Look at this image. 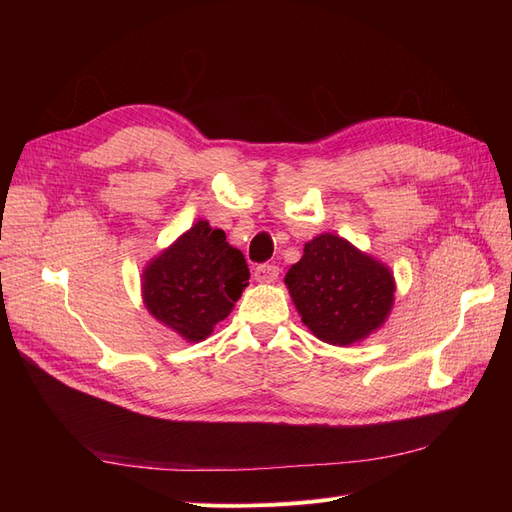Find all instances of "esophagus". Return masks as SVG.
Masks as SVG:
<instances>
[{
  "instance_id": "34e87169",
  "label": "esophagus",
  "mask_w": 512,
  "mask_h": 512,
  "mask_svg": "<svg viewBox=\"0 0 512 512\" xmlns=\"http://www.w3.org/2000/svg\"><path fill=\"white\" fill-rule=\"evenodd\" d=\"M277 275H280V269L275 265H260L254 269V280L260 284H273L277 280Z\"/></svg>"
}]
</instances>
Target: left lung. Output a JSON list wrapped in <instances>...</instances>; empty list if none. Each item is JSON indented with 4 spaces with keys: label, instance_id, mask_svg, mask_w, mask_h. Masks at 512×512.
Wrapping results in <instances>:
<instances>
[{
    "label": "left lung",
    "instance_id": "1",
    "mask_svg": "<svg viewBox=\"0 0 512 512\" xmlns=\"http://www.w3.org/2000/svg\"><path fill=\"white\" fill-rule=\"evenodd\" d=\"M301 322L320 342L352 346L376 333L395 303V277L348 239L322 232L284 277Z\"/></svg>",
    "mask_w": 512,
    "mask_h": 512
}]
</instances>
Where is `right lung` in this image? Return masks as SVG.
Segmentation results:
<instances>
[{"label": "right lung", "mask_w": 512, "mask_h": 512, "mask_svg": "<svg viewBox=\"0 0 512 512\" xmlns=\"http://www.w3.org/2000/svg\"><path fill=\"white\" fill-rule=\"evenodd\" d=\"M243 254L226 232L200 218L153 256L141 275L147 312L166 329L198 344L224 320L250 284Z\"/></svg>", "instance_id": "obj_1"}]
</instances>
